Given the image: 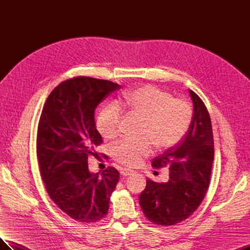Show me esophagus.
<instances>
[{
  "label": "esophagus",
  "instance_id": "1",
  "mask_svg": "<svg viewBox=\"0 0 250 250\" xmlns=\"http://www.w3.org/2000/svg\"><path fill=\"white\" fill-rule=\"evenodd\" d=\"M133 173H134V171L129 170V169H126V168L121 170V175H123V176H129V175H131V174H133Z\"/></svg>",
  "mask_w": 250,
  "mask_h": 250
}]
</instances>
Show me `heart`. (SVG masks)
<instances>
[{
  "instance_id": "obj_1",
  "label": "heart",
  "mask_w": 250,
  "mask_h": 250,
  "mask_svg": "<svg viewBox=\"0 0 250 250\" xmlns=\"http://www.w3.org/2000/svg\"><path fill=\"white\" fill-rule=\"evenodd\" d=\"M121 106L144 118L143 139H125L112 149L116 160L128 167H137L144 157L152 153L153 144L167 150L184 139L192 120L190 105L176 99L154 85H143L128 90L119 100ZM122 110L116 103L103 107L97 118V129L102 137L112 139L119 133Z\"/></svg>"
}]
</instances>
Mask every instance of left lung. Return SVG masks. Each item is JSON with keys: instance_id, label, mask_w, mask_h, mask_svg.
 <instances>
[{"instance_id": "left-lung-1", "label": "left lung", "mask_w": 250, "mask_h": 250, "mask_svg": "<svg viewBox=\"0 0 250 250\" xmlns=\"http://www.w3.org/2000/svg\"><path fill=\"white\" fill-rule=\"evenodd\" d=\"M193 116L185 139L153 158L155 168L169 166V180L157 184L147 179L140 195L143 213L158 225H175L186 220L206 197L214 161V139L206 105L188 89Z\"/></svg>"}]
</instances>
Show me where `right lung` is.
I'll return each instance as SVG.
<instances>
[{"label": "right lung", "mask_w": 250, "mask_h": 250, "mask_svg": "<svg viewBox=\"0 0 250 250\" xmlns=\"http://www.w3.org/2000/svg\"><path fill=\"white\" fill-rule=\"evenodd\" d=\"M121 86L108 80L76 77L60 83L44 103L37 130V160L46 190L56 206L80 222H96L107 214L119 172L88 170L102 138L95 109Z\"/></svg>", "instance_id": "right-lung-1"}]
</instances>
